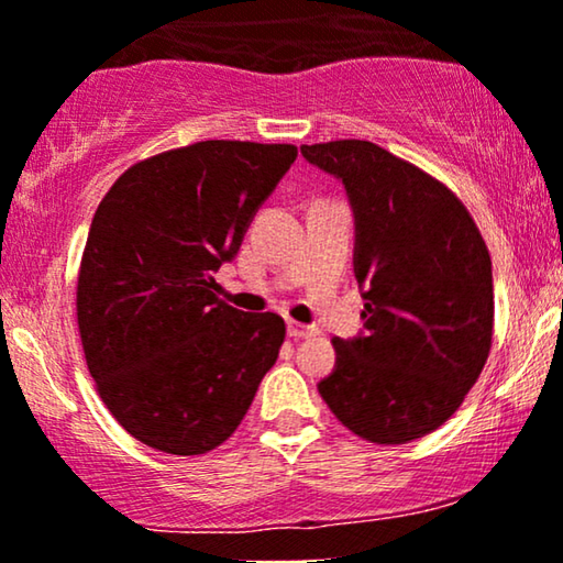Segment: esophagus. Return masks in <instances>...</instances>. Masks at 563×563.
Segmentation results:
<instances>
[{
    "instance_id": "34e87169",
    "label": "esophagus",
    "mask_w": 563,
    "mask_h": 563,
    "mask_svg": "<svg viewBox=\"0 0 563 563\" xmlns=\"http://www.w3.org/2000/svg\"><path fill=\"white\" fill-rule=\"evenodd\" d=\"M313 334H317V329L313 327L298 324V321H288V336H294V340H306V336H313Z\"/></svg>"
}]
</instances>
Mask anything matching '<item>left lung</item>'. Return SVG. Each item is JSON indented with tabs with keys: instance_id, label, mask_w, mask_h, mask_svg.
Segmentation results:
<instances>
[{
	"instance_id": "obj_1",
	"label": "left lung",
	"mask_w": 563,
	"mask_h": 563,
	"mask_svg": "<svg viewBox=\"0 0 563 563\" xmlns=\"http://www.w3.org/2000/svg\"><path fill=\"white\" fill-rule=\"evenodd\" d=\"M301 154L344 185L365 298L363 332L332 340L319 394L360 438L409 443L453 417L489 357V250L445 185L386 148L344 139Z\"/></svg>"
}]
</instances>
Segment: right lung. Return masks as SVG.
<instances>
[{"label": "right lung", "instance_id": "obj_1", "mask_svg": "<svg viewBox=\"0 0 563 563\" xmlns=\"http://www.w3.org/2000/svg\"><path fill=\"white\" fill-rule=\"evenodd\" d=\"M290 144L200 141L133 164L97 206L77 283L87 368L110 415L172 455L229 440L286 340L277 313L216 298Z\"/></svg>", "mask_w": 563, "mask_h": 563}]
</instances>
